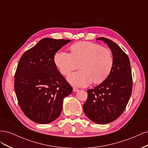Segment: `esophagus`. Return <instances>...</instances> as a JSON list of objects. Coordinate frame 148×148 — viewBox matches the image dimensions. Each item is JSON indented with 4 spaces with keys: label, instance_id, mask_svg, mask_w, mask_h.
Listing matches in <instances>:
<instances>
[{
    "label": "esophagus",
    "instance_id": "esophagus-1",
    "mask_svg": "<svg viewBox=\"0 0 148 148\" xmlns=\"http://www.w3.org/2000/svg\"><path fill=\"white\" fill-rule=\"evenodd\" d=\"M78 90H79V89H78L77 88H76V87H73V91L74 92L78 91Z\"/></svg>",
    "mask_w": 148,
    "mask_h": 148
}]
</instances>
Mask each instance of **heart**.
<instances>
[{"label":"heart","instance_id":"heart-1","mask_svg":"<svg viewBox=\"0 0 148 148\" xmlns=\"http://www.w3.org/2000/svg\"><path fill=\"white\" fill-rule=\"evenodd\" d=\"M71 53L58 51L54 62L60 73L69 75L81 66L82 70L71 73L69 82L75 86H86L92 81L100 83L107 78L112 70L114 59L109 48L89 42H77L70 47Z\"/></svg>","mask_w":148,"mask_h":148}]
</instances>
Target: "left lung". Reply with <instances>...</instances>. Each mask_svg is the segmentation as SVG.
<instances>
[{
	"mask_svg": "<svg viewBox=\"0 0 148 148\" xmlns=\"http://www.w3.org/2000/svg\"><path fill=\"white\" fill-rule=\"evenodd\" d=\"M110 47L114 63L110 73L104 82L90 89L83 110L88 119L99 124L113 122L119 118L130 98L133 79L128 56L117 44L106 38H99Z\"/></svg>",
	"mask_w": 148,
	"mask_h": 148,
	"instance_id": "obj_1",
	"label": "left lung"
}]
</instances>
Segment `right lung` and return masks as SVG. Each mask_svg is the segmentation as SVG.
Here are the masks:
<instances>
[{
  "label": "right lung",
  "instance_id": "add662e5",
  "mask_svg": "<svg viewBox=\"0 0 148 148\" xmlns=\"http://www.w3.org/2000/svg\"><path fill=\"white\" fill-rule=\"evenodd\" d=\"M69 39L44 38L21 57L15 74L14 88L25 115L46 124L59 117L63 99L73 88L58 70L56 53Z\"/></svg>",
  "mask_w": 148,
  "mask_h": 148
}]
</instances>
